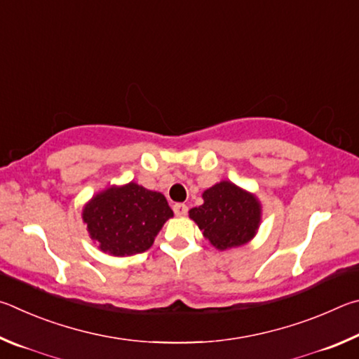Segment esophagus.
I'll use <instances>...</instances> for the list:
<instances>
[{
  "mask_svg": "<svg viewBox=\"0 0 359 359\" xmlns=\"http://www.w3.org/2000/svg\"><path fill=\"white\" fill-rule=\"evenodd\" d=\"M173 211L176 216H186L187 211H189V208L184 203H175L173 205Z\"/></svg>",
  "mask_w": 359,
  "mask_h": 359,
  "instance_id": "obj_1",
  "label": "esophagus"
}]
</instances>
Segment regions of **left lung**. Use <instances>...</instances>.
Returning a JSON list of instances; mask_svg holds the SVG:
<instances>
[{
	"mask_svg": "<svg viewBox=\"0 0 359 359\" xmlns=\"http://www.w3.org/2000/svg\"><path fill=\"white\" fill-rule=\"evenodd\" d=\"M203 200L189 216L212 246L225 250L252 240L260 224V203L254 196L222 181L205 191Z\"/></svg>",
	"mask_w": 359,
	"mask_h": 359,
	"instance_id": "1",
	"label": "left lung"
}]
</instances>
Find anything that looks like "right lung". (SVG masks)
I'll use <instances>...</instances> for the list:
<instances>
[{
	"instance_id": "add662e5",
	"label": "right lung",
	"mask_w": 359,
	"mask_h": 359,
	"mask_svg": "<svg viewBox=\"0 0 359 359\" xmlns=\"http://www.w3.org/2000/svg\"><path fill=\"white\" fill-rule=\"evenodd\" d=\"M173 216L165 197L135 183L110 187L93 197L83 221L100 250L115 257L144 252L167 219Z\"/></svg>"
}]
</instances>
